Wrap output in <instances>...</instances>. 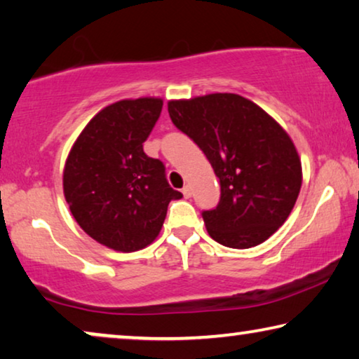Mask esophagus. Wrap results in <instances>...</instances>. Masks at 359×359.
Returning <instances> with one entry per match:
<instances>
[{"label": "esophagus", "mask_w": 359, "mask_h": 359, "mask_svg": "<svg viewBox=\"0 0 359 359\" xmlns=\"http://www.w3.org/2000/svg\"><path fill=\"white\" fill-rule=\"evenodd\" d=\"M181 192H183V196H184L186 198H189V197L192 196V189H191V186H187V184L183 187V191H181Z\"/></svg>", "instance_id": "1"}]
</instances>
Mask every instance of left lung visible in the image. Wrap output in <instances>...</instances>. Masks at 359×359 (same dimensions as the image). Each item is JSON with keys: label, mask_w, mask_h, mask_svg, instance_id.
I'll return each mask as SVG.
<instances>
[{"label": "left lung", "mask_w": 359, "mask_h": 359, "mask_svg": "<svg viewBox=\"0 0 359 359\" xmlns=\"http://www.w3.org/2000/svg\"><path fill=\"white\" fill-rule=\"evenodd\" d=\"M168 114L205 154L219 180L218 205L202 212L212 239L231 249H250L274 234L302 186L299 154L279 123L231 93L170 101Z\"/></svg>", "instance_id": "8db88e82"}]
</instances>
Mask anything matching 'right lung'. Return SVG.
<instances>
[{
    "mask_svg": "<svg viewBox=\"0 0 359 359\" xmlns=\"http://www.w3.org/2000/svg\"><path fill=\"white\" fill-rule=\"evenodd\" d=\"M162 99H125L81 131L64 170V196L85 233L118 252L144 249L161 233L168 203L183 197L165 165L142 149Z\"/></svg>",
    "mask_w": 359,
    "mask_h": 359,
    "instance_id": "add662e5",
    "label": "right lung"
}]
</instances>
